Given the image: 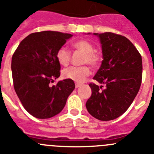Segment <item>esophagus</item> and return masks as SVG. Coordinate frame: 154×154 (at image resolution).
I'll use <instances>...</instances> for the list:
<instances>
[{
    "mask_svg": "<svg viewBox=\"0 0 154 154\" xmlns=\"http://www.w3.org/2000/svg\"><path fill=\"white\" fill-rule=\"evenodd\" d=\"M80 86H81V84H75V87H76V88H78V87H80Z\"/></svg>",
    "mask_w": 154,
    "mask_h": 154,
    "instance_id": "1",
    "label": "esophagus"
}]
</instances>
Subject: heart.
I'll list each match as a JSON object with an SVG mask.
<instances>
[{"mask_svg":"<svg viewBox=\"0 0 154 154\" xmlns=\"http://www.w3.org/2000/svg\"><path fill=\"white\" fill-rule=\"evenodd\" d=\"M72 46L84 54L83 63H89L93 67H96L99 64L101 57L99 53L94 51V45L91 42L86 40H78L74 41L72 44ZM56 58L58 63L61 66L66 67L70 63V51L64 47H62L57 51ZM91 74V67L87 65L81 67H70L62 71V76L63 78L72 80L77 83L83 82Z\"/></svg>","mask_w":154,"mask_h":154,"instance_id":"heart-1","label":"heart"}]
</instances>
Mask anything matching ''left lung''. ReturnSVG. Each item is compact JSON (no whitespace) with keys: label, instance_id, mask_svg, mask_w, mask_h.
Returning a JSON list of instances; mask_svg holds the SVG:
<instances>
[{"label":"left lung","instance_id":"8db88e82","mask_svg":"<svg viewBox=\"0 0 154 154\" xmlns=\"http://www.w3.org/2000/svg\"><path fill=\"white\" fill-rule=\"evenodd\" d=\"M90 34V33H89ZM99 37L103 60L90 84L92 94L86 107L90 114L103 121L121 116L133 103L142 80V58L127 37L110 32L94 33Z\"/></svg>","mask_w":154,"mask_h":154}]
</instances>
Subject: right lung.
<instances>
[{"label":"right lung","instance_id":"1","mask_svg":"<svg viewBox=\"0 0 154 154\" xmlns=\"http://www.w3.org/2000/svg\"><path fill=\"white\" fill-rule=\"evenodd\" d=\"M72 34L58 31H41L26 37L12 57L14 87L24 109L38 119L58 114L75 88L72 80H60V64L56 54Z\"/></svg>","mask_w":154,"mask_h":154}]
</instances>
